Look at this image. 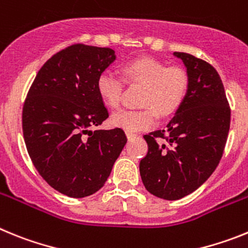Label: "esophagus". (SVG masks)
<instances>
[{
  "instance_id": "34e87169",
  "label": "esophagus",
  "mask_w": 248,
  "mask_h": 248,
  "mask_svg": "<svg viewBox=\"0 0 248 248\" xmlns=\"http://www.w3.org/2000/svg\"><path fill=\"white\" fill-rule=\"evenodd\" d=\"M126 137H128V139H133V138L137 137V134H135V133H131V131H126Z\"/></svg>"
}]
</instances>
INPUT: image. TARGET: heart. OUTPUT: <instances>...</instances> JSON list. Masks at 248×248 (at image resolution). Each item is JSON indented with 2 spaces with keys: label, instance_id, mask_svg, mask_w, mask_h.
<instances>
[{
  "label": "heart",
  "instance_id": "b5f03b06",
  "mask_svg": "<svg viewBox=\"0 0 248 248\" xmlns=\"http://www.w3.org/2000/svg\"><path fill=\"white\" fill-rule=\"evenodd\" d=\"M124 79L130 84H144L141 105L143 109L123 110L111 117V124L126 131L151 128L157 120V112L168 115L176 110L185 99L189 88V77L181 67H168L164 62L151 57L130 59L122 67ZM97 91L104 104L118 109L122 104L124 80L105 71L99 74Z\"/></svg>",
  "mask_w": 248,
  "mask_h": 248
}]
</instances>
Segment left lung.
Returning <instances> with one entry per match:
<instances>
[{
  "label": "left lung",
  "instance_id": "obj_1",
  "mask_svg": "<svg viewBox=\"0 0 248 248\" xmlns=\"http://www.w3.org/2000/svg\"><path fill=\"white\" fill-rule=\"evenodd\" d=\"M174 56L186 68L187 93L166 130L144 135L149 149L139 165L145 189L170 201L191 194L211 176L222 156L231 120L216 69L189 53L174 52Z\"/></svg>",
  "mask_w": 248,
  "mask_h": 248
}]
</instances>
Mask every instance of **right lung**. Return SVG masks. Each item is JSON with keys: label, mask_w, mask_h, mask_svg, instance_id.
Masks as SVG:
<instances>
[{"label": "right lung", "mask_w": 248, "mask_h": 248, "mask_svg": "<svg viewBox=\"0 0 248 248\" xmlns=\"http://www.w3.org/2000/svg\"><path fill=\"white\" fill-rule=\"evenodd\" d=\"M115 59L110 48L69 46L39 69L23 105L31 160L54 190L69 198L102 189L126 144L120 128L92 130L109 117L97 80Z\"/></svg>", "instance_id": "add662e5"}]
</instances>
